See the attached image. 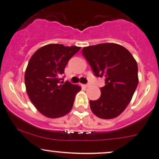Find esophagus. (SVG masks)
I'll return each mask as SVG.
<instances>
[{
  "mask_svg": "<svg viewBox=\"0 0 159 159\" xmlns=\"http://www.w3.org/2000/svg\"><path fill=\"white\" fill-rule=\"evenodd\" d=\"M90 86V84H85V87H86V88H88V87H89Z\"/></svg>",
  "mask_w": 159,
  "mask_h": 159,
  "instance_id": "1",
  "label": "esophagus"
}]
</instances>
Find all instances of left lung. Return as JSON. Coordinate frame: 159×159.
Segmentation results:
<instances>
[{
  "instance_id": "8db88e82",
  "label": "left lung",
  "mask_w": 159,
  "mask_h": 159,
  "mask_svg": "<svg viewBox=\"0 0 159 159\" xmlns=\"http://www.w3.org/2000/svg\"><path fill=\"white\" fill-rule=\"evenodd\" d=\"M82 54L96 77L105 85L96 101H90L92 112L101 119L118 116L131 101L139 83L138 66L131 53L116 43L84 47Z\"/></svg>"
}]
</instances>
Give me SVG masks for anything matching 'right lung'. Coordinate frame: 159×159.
Returning a JSON list of instances; mask_svg holds the SVG:
<instances>
[{"mask_svg": "<svg viewBox=\"0 0 159 159\" xmlns=\"http://www.w3.org/2000/svg\"><path fill=\"white\" fill-rule=\"evenodd\" d=\"M81 47L49 44L39 48L32 56L25 71L26 92L33 104L42 114L58 118L69 113L75 95L81 89L64 78L68 61Z\"/></svg>", "mask_w": 159, "mask_h": 159, "instance_id": "1", "label": "right lung"}]
</instances>
